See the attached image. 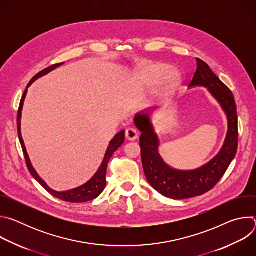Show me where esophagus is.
Listing matches in <instances>:
<instances>
[{"label": "esophagus", "mask_w": 256, "mask_h": 256, "mask_svg": "<svg viewBox=\"0 0 256 256\" xmlns=\"http://www.w3.org/2000/svg\"><path fill=\"white\" fill-rule=\"evenodd\" d=\"M138 134L136 130L130 128H128L126 130V140H136L138 138Z\"/></svg>", "instance_id": "1"}]
</instances>
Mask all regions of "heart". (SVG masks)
Returning a JSON list of instances; mask_svg holds the SVG:
<instances>
[{
    "instance_id": "heart-1",
    "label": "heart",
    "mask_w": 256,
    "mask_h": 256,
    "mask_svg": "<svg viewBox=\"0 0 256 256\" xmlns=\"http://www.w3.org/2000/svg\"><path fill=\"white\" fill-rule=\"evenodd\" d=\"M180 74L177 70L167 62H155L140 66L134 72L132 81L142 88H155L163 85L164 88H172L178 84Z\"/></svg>"
}]
</instances>
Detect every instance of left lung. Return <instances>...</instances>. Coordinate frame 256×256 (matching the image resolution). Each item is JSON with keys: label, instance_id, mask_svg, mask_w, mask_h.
Returning a JSON list of instances; mask_svg holds the SVG:
<instances>
[{"label": "left lung", "instance_id": "left-lung-1", "mask_svg": "<svg viewBox=\"0 0 256 256\" xmlns=\"http://www.w3.org/2000/svg\"><path fill=\"white\" fill-rule=\"evenodd\" d=\"M196 62V70L188 87L206 88L221 105L228 120L223 147L212 160L194 170H178L169 166L159 153L160 140L151 120V114L156 108L138 112L134 118L136 126L142 132L140 146L144 175L155 190L172 200L190 198L210 190L225 174L238 147V118L234 96L208 64L200 58Z\"/></svg>", "mask_w": 256, "mask_h": 256}]
</instances>
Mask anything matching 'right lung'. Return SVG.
Masks as SVG:
<instances>
[{
  "label": "right lung",
  "instance_id": "right-lung-1",
  "mask_svg": "<svg viewBox=\"0 0 256 256\" xmlns=\"http://www.w3.org/2000/svg\"><path fill=\"white\" fill-rule=\"evenodd\" d=\"M64 64V62L62 64H54L52 66H48L46 68V70L40 72L38 74H36L32 79L31 81L29 82V84L27 85L26 87V90L24 91V94L22 96V99L20 101V106H19V110H18V116H17V128H18V136H19V140H20V142H21V146H22V150H23V153H24V157H25V160H26V164H27V167H28V170L29 172L31 173V175L34 177V179L40 182V184H42V186L44 188H46L52 196H56V198H60L62 200H64V202H88V200H92L96 198H98L101 192L104 190L105 188V186H106V170H107V165H108V162L109 160H110L112 156L114 154V152L120 147V146L124 142V130H122L118 134H116L114 136V138L110 140V142H109V146L108 148L106 150V153L104 155V158H103V161L99 167V169L97 170V172L94 174V176L88 180L86 184H84L83 186H78L76 188H72V190H66V192H56V190H54L52 188H50L48 184L38 174V172L35 171V169L33 168L32 164H31V161L29 159V156L27 154V151H26V147L24 144V140H23V138H22V134H21V116H22V109H23V105H24V100H25V97H26V94H27V91H28V88L32 85V83H34L36 80L48 75V72H50L52 70H56V68H58L60 66Z\"/></svg>",
  "mask_w": 256,
  "mask_h": 256
}]
</instances>
